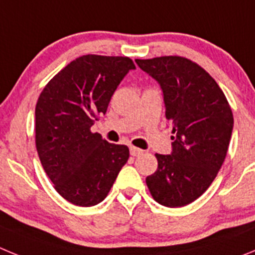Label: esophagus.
<instances>
[{"label": "esophagus", "instance_id": "34e87169", "mask_svg": "<svg viewBox=\"0 0 255 255\" xmlns=\"http://www.w3.org/2000/svg\"><path fill=\"white\" fill-rule=\"evenodd\" d=\"M129 150H130V154L134 155V157H138V155L143 154V150L139 149V148H136V147H130Z\"/></svg>", "mask_w": 255, "mask_h": 255}]
</instances>
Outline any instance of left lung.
Segmentation results:
<instances>
[{"mask_svg":"<svg viewBox=\"0 0 255 255\" xmlns=\"http://www.w3.org/2000/svg\"><path fill=\"white\" fill-rule=\"evenodd\" d=\"M161 87L172 150L155 154L145 179L155 202L170 208L194 202L217 176L229 149L234 117L224 92L206 70L179 56L135 60Z\"/></svg>","mask_w":255,"mask_h":255,"instance_id":"8db88e82","label":"left lung"}]
</instances>
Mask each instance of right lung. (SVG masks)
Listing matches in <instances>:
<instances>
[{
    "instance_id": "1",
    "label": "right lung",
    "mask_w": 255,
    "mask_h": 255,
    "mask_svg": "<svg viewBox=\"0 0 255 255\" xmlns=\"http://www.w3.org/2000/svg\"><path fill=\"white\" fill-rule=\"evenodd\" d=\"M135 65L129 57L85 55L49 80L35 106L40 163L61 197L80 207L101 203L129 159L126 145L91 128Z\"/></svg>"
}]
</instances>
